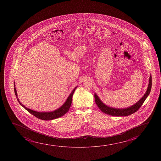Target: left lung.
Instances as JSON below:
<instances>
[{
    "label": "left lung",
    "mask_w": 161,
    "mask_h": 161,
    "mask_svg": "<svg viewBox=\"0 0 161 161\" xmlns=\"http://www.w3.org/2000/svg\"><path fill=\"white\" fill-rule=\"evenodd\" d=\"M151 87H152V77H151V75H150L148 86L145 94L143 95V97H142L137 103L134 104L133 106H131L128 108L119 109V108L110 107L106 105L105 104H104L96 93L95 94V102L98 107L100 109V110H101L102 112L104 113L105 114L110 115L112 116H116V117L128 116L129 115L132 114L133 113L137 112V110H139V108L141 107V106L142 105L143 102L150 94L151 90Z\"/></svg>",
    "instance_id": "1"
}]
</instances>
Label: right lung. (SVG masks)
<instances>
[{
  "label": "right lung",
  "mask_w": 161,
  "mask_h": 161,
  "mask_svg": "<svg viewBox=\"0 0 161 161\" xmlns=\"http://www.w3.org/2000/svg\"><path fill=\"white\" fill-rule=\"evenodd\" d=\"M14 83V86L15 94L17 100L19 102V103H20V105L23 107L26 110H27L30 113H31V114L37 117L38 119H42V120H50L57 119V118L62 117L65 114H66V113L68 112L69 109L70 107L71 104L72 103V97H73V94L74 93L75 89L77 88V86L75 87V88L73 90V91L71 92L70 95L69 96V97H68L65 102L59 108H58L57 109L54 110V111H52V112H37L35 110H32V109H30L29 108H27L20 102L19 99L18 98L17 92H16V90L15 88V82Z\"/></svg>",
  "instance_id": "add662e5"
}]
</instances>
